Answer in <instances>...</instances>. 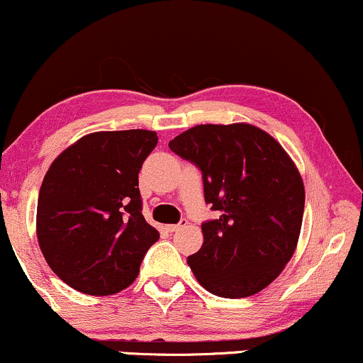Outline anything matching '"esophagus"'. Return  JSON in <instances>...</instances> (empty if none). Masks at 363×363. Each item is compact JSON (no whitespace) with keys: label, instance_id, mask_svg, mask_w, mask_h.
Segmentation results:
<instances>
[{"label":"esophagus","instance_id":"34e87169","mask_svg":"<svg viewBox=\"0 0 363 363\" xmlns=\"http://www.w3.org/2000/svg\"><path fill=\"white\" fill-rule=\"evenodd\" d=\"M186 225H187V220H186V218H184V220H181V221H179L177 225H167V226H165V228H167L169 233H176V231H179V230H181V228H184Z\"/></svg>","mask_w":363,"mask_h":363}]
</instances>
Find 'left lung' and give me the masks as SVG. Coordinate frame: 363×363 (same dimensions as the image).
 I'll return each mask as SVG.
<instances>
[{
	"instance_id": "obj_1",
	"label": "left lung",
	"mask_w": 363,
	"mask_h": 363,
	"mask_svg": "<svg viewBox=\"0 0 363 363\" xmlns=\"http://www.w3.org/2000/svg\"><path fill=\"white\" fill-rule=\"evenodd\" d=\"M169 148L201 170L204 201L218 220L187 264L204 289L247 298L276 279L298 245L304 186L286 150L253 125H198Z\"/></svg>"
}]
</instances>
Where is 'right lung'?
Masks as SVG:
<instances>
[{
    "instance_id": "right-lung-1",
    "label": "right lung",
    "mask_w": 363,
    "mask_h": 363,
    "mask_svg": "<svg viewBox=\"0 0 363 363\" xmlns=\"http://www.w3.org/2000/svg\"><path fill=\"white\" fill-rule=\"evenodd\" d=\"M157 142L150 130L96 132L52 162L37 204L38 245L72 289L123 291L159 231L142 215L138 172Z\"/></svg>"
}]
</instances>
